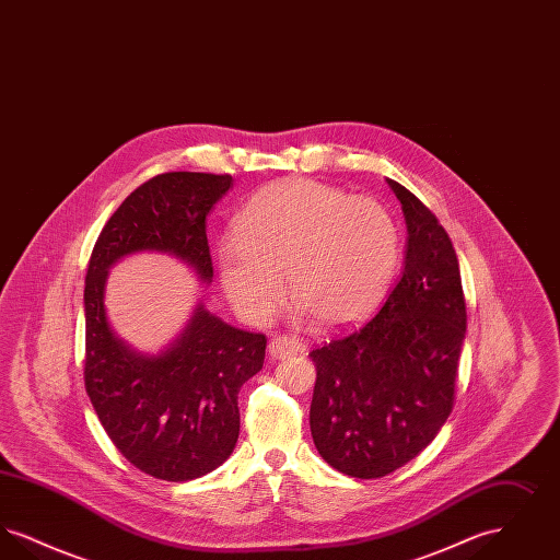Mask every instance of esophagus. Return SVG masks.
<instances>
[{"label": "esophagus", "mask_w": 560, "mask_h": 560, "mask_svg": "<svg viewBox=\"0 0 560 560\" xmlns=\"http://www.w3.org/2000/svg\"><path fill=\"white\" fill-rule=\"evenodd\" d=\"M304 345L293 336H275L268 345V352L272 359H285L295 352H302Z\"/></svg>", "instance_id": "obj_1"}]
</instances>
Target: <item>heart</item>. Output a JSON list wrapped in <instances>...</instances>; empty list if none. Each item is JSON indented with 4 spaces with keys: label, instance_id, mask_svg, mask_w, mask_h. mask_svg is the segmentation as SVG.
Masks as SVG:
<instances>
[{
    "label": "heart",
    "instance_id": "heart-1",
    "mask_svg": "<svg viewBox=\"0 0 560 560\" xmlns=\"http://www.w3.org/2000/svg\"><path fill=\"white\" fill-rule=\"evenodd\" d=\"M399 258V224L386 206L298 178L247 201L233 240L218 252V268L229 300L252 323H265L277 311L285 272L295 311L340 327L382 300Z\"/></svg>",
    "mask_w": 560,
    "mask_h": 560
}]
</instances>
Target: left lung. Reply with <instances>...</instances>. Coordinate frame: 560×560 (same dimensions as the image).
I'll list each match as a JSON object with an SVG mask.
<instances>
[{
	"mask_svg": "<svg viewBox=\"0 0 560 560\" xmlns=\"http://www.w3.org/2000/svg\"><path fill=\"white\" fill-rule=\"evenodd\" d=\"M407 222L399 281L372 319L315 348L311 432L320 457L382 479L427 450L447 422L466 334L459 265L439 218L388 180Z\"/></svg>",
	"mask_w": 560,
	"mask_h": 560,
	"instance_id": "left-lung-1",
	"label": "left lung"
}]
</instances>
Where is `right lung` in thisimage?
Instances as JSON below:
<instances>
[{
	"label": "right lung",
	"instance_id": "obj_1",
	"mask_svg": "<svg viewBox=\"0 0 560 560\" xmlns=\"http://www.w3.org/2000/svg\"><path fill=\"white\" fill-rule=\"evenodd\" d=\"M229 174L165 172L132 190L103 226L85 272L83 382L108 439L140 472L172 482L212 472L240 439L241 386L265 365L267 336L197 308L180 340L136 354L108 329L107 268L126 254L170 252L212 281L206 215Z\"/></svg>",
	"mask_w": 560,
	"mask_h": 560
}]
</instances>
